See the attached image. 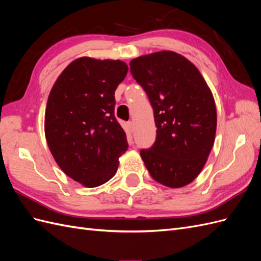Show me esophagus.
Listing matches in <instances>:
<instances>
[{
	"mask_svg": "<svg viewBox=\"0 0 261 261\" xmlns=\"http://www.w3.org/2000/svg\"><path fill=\"white\" fill-rule=\"evenodd\" d=\"M127 126H128L129 130H130V132H133V130H134V126H135V125H134V123H133V122H128V123H127Z\"/></svg>",
	"mask_w": 261,
	"mask_h": 261,
	"instance_id": "1",
	"label": "esophagus"
}]
</instances>
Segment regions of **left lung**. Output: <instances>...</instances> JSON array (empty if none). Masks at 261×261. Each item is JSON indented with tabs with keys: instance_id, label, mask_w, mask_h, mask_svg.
Here are the masks:
<instances>
[{
	"instance_id": "8db88e82",
	"label": "left lung",
	"mask_w": 261,
	"mask_h": 261,
	"mask_svg": "<svg viewBox=\"0 0 261 261\" xmlns=\"http://www.w3.org/2000/svg\"><path fill=\"white\" fill-rule=\"evenodd\" d=\"M129 66L153 109L155 141L140 150L147 170L171 188L192 183L216 137L217 110L207 83L194 64L172 51L139 57Z\"/></svg>"
}]
</instances>
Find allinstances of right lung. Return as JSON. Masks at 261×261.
I'll use <instances>...</instances> for the list:
<instances>
[{"mask_svg": "<svg viewBox=\"0 0 261 261\" xmlns=\"http://www.w3.org/2000/svg\"><path fill=\"white\" fill-rule=\"evenodd\" d=\"M128 67L117 60L81 58L63 70L50 92L44 132L62 171L86 187L107 183L128 148L117 122L115 89Z\"/></svg>", "mask_w": 261, "mask_h": 261, "instance_id": "1", "label": "right lung"}]
</instances>
